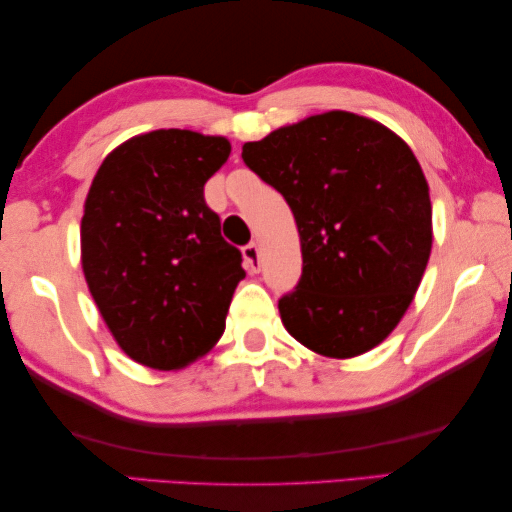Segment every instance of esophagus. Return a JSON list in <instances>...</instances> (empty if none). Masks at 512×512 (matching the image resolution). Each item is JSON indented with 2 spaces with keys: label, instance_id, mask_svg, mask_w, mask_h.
I'll return each instance as SVG.
<instances>
[{
  "label": "esophagus",
  "instance_id": "1",
  "mask_svg": "<svg viewBox=\"0 0 512 512\" xmlns=\"http://www.w3.org/2000/svg\"><path fill=\"white\" fill-rule=\"evenodd\" d=\"M242 258H245V267L249 272L261 270V249H258L256 242H249V245L242 249Z\"/></svg>",
  "mask_w": 512,
  "mask_h": 512
}]
</instances>
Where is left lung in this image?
<instances>
[{"instance_id":"left-lung-1","label":"left lung","mask_w":512,"mask_h":512,"mask_svg":"<svg viewBox=\"0 0 512 512\" xmlns=\"http://www.w3.org/2000/svg\"><path fill=\"white\" fill-rule=\"evenodd\" d=\"M242 161L295 215L301 276L279 299L283 326L331 358L365 354L408 311L431 254V199L415 154L347 111L245 142Z\"/></svg>"}]
</instances>
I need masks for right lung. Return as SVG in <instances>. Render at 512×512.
Returning <instances> with one entry per match:
<instances>
[{
    "mask_svg": "<svg viewBox=\"0 0 512 512\" xmlns=\"http://www.w3.org/2000/svg\"><path fill=\"white\" fill-rule=\"evenodd\" d=\"M229 140L158 129L104 158L81 220V265L117 345L136 363L181 370L224 333L240 251L220 233L204 186Z\"/></svg>",
    "mask_w": 512,
    "mask_h": 512,
    "instance_id": "1",
    "label": "right lung"
}]
</instances>
